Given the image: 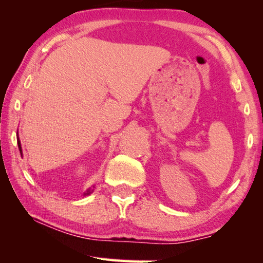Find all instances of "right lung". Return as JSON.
<instances>
[{
	"mask_svg": "<svg viewBox=\"0 0 263 263\" xmlns=\"http://www.w3.org/2000/svg\"><path fill=\"white\" fill-rule=\"evenodd\" d=\"M17 144H18V149H20V153H21V156H22V145H21V141H20V139H18V132H17ZM94 187V186H93ZM92 189H88L87 191H86L85 193H84V196H87V195H91L92 193Z\"/></svg>",
	"mask_w": 263,
	"mask_h": 263,
	"instance_id": "obj_1",
	"label": "right lung"
}]
</instances>
